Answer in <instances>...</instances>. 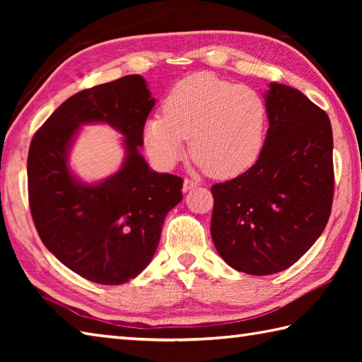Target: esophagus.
I'll list each match as a JSON object with an SVG mask.
<instances>
[{"label":"esophagus","mask_w":362,"mask_h":362,"mask_svg":"<svg viewBox=\"0 0 362 362\" xmlns=\"http://www.w3.org/2000/svg\"><path fill=\"white\" fill-rule=\"evenodd\" d=\"M196 187H199V183L197 182H194V180H191V179H185L183 180V191H189V189H194Z\"/></svg>","instance_id":"obj_1"}]
</instances>
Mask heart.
Masks as SVG:
<instances>
[{
  "instance_id": "heart-1",
  "label": "heart",
  "mask_w": 362,
  "mask_h": 362,
  "mask_svg": "<svg viewBox=\"0 0 362 362\" xmlns=\"http://www.w3.org/2000/svg\"><path fill=\"white\" fill-rule=\"evenodd\" d=\"M161 115L144 122L149 157L171 168L185 153L216 179H233L257 165L266 144L269 112L264 98L249 86H235L211 73H196L169 91Z\"/></svg>"
}]
</instances>
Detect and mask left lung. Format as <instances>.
I'll use <instances>...</instances> for the list:
<instances>
[{
	"instance_id": "1",
	"label": "left lung",
	"mask_w": 362,
	"mask_h": 362,
	"mask_svg": "<svg viewBox=\"0 0 362 362\" xmlns=\"http://www.w3.org/2000/svg\"><path fill=\"white\" fill-rule=\"evenodd\" d=\"M266 144L247 173L211 187V238L228 266L281 272L324 232L333 205V132L302 91L269 83Z\"/></svg>"
}]
</instances>
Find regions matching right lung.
<instances>
[{"label": "right lung", "instance_id": "1", "mask_svg": "<svg viewBox=\"0 0 362 362\" xmlns=\"http://www.w3.org/2000/svg\"><path fill=\"white\" fill-rule=\"evenodd\" d=\"M156 99L140 74L82 90L37 130L29 146L28 193L38 236L73 272L99 284H122L143 272L169 210L182 201L180 177L156 173L138 151ZM105 122L125 136L127 157L98 184L67 165L78 127Z\"/></svg>", "mask_w": 362, "mask_h": 362}]
</instances>
